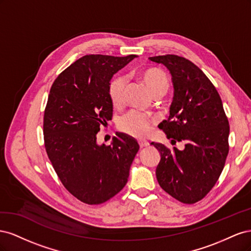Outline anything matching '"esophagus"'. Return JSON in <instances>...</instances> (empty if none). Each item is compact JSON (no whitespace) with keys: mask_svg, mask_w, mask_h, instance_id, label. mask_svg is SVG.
<instances>
[{"mask_svg":"<svg viewBox=\"0 0 251 251\" xmlns=\"http://www.w3.org/2000/svg\"><path fill=\"white\" fill-rule=\"evenodd\" d=\"M150 146V143L148 141H139V147L140 149H143V148H148Z\"/></svg>","mask_w":251,"mask_h":251,"instance_id":"obj_1","label":"esophagus"}]
</instances>
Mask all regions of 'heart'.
<instances>
[{
	"label": "heart",
	"mask_w": 251,
	"mask_h": 251,
	"mask_svg": "<svg viewBox=\"0 0 251 251\" xmlns=\"http://www.w3.org/2000/svg\"><path fill=\"white\" fill-rule=\"evenodd\" d=\"M142 81L150 90V92L156 95L164 93L170 87V82L165 74L158 69H146L140 74ZM127 78L125 75H117L111 79L108 86V95L114 107H120L124 103L125 90ZM151 120L148 115L138 111H128L119 119L118 128L134 138H144L151 131Z\"/></svg>",
	"instance_id": "b5f03b06"
}]
</instances>
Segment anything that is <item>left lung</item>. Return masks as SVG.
Masks as SVG:
<instances>
[{"mask_svg": "<svg viewBox=\"0 0 251 251\" xmlns=\"http://www.w3.org/2000/svg\"><path fill=\"white\" fill-rule=\"evenodd\" d=\"M150 59L168 68L174 85L170 116L159 128L172 143H185L182 151L151 143L161 155L156 177L175 199L193 204L210 192L223 171L229 151L228 119L217 89L191 60L174 54Z\"/></svg>", "mask_w": 251, "mask_h": 251, "instance_id": "8db88e82", "label": "left lung"}]
</instances>
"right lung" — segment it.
<instances>
[{
	"mask_svg": "<svg viewBox=\"0 0 251 251\" xmlns=\"http://www.w3.org/2000/svg\"><path fill=\"white\" fill-rule=\"evenodd\" d=\"M135 57L85 55L60 73L50 89L45 148L63 185L83 203L100 204L118 194L139 150L137 141L123 133L108 147L96 141L100 126L113 115L109 82Z\"/></svg>",
	"mask_w": 251,
	"mask_h": 251,
	"instance_id": "1",
	"label": "right lung"
}]
</instances>
